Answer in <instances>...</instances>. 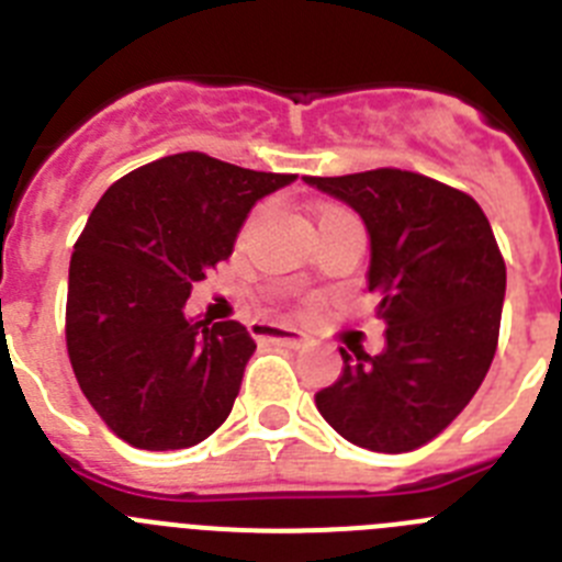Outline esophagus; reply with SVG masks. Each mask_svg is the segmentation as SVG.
I'll return each mask as SVG.
<instances>
[{"mask_svg": "<svg viewBox=\"0 0 562 562\" xmlns=\"http://www.w3.org/2000/svg\"><path fill=\"white\" fill-rule=\"evenodd\" d=\"M252 337L267 342H276V346H286V349H304L306 337L297 329H290V326H278V324H252L250 326Z\"/></svg>", "mask_w": 562, "mask_h": 562, "instance_id": "esophagus-1", "label": "esophagus"}]
</instances>
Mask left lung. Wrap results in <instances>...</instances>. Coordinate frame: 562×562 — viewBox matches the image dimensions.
I'll return each instance as SVG.
<instances>
[{
  "label": "left lung",
  "instance_id": "8db88e82",
  "mask_svg": "<svg viewBox=\"0 0 562 562\" xmlns=\"http://www.w3.org/2000/svg\"><path fill=\"white\" fill-rule=\"evenodd\" d=\"M304 182L360 213L389 326L380 355L340 349V376L315 405L357 448L408 453L464 411L495 357L506 267L493 227L473 196L414 171Z\"/></svg>",
  "mask_w": 562,
  "mask_h": 562
}]
</instances>
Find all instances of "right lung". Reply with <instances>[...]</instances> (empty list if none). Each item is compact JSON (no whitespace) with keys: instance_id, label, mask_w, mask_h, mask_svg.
Segmentation results:
<instances>
[{"instance_id":"1","label":"right lung","mask_w":562,"mask_h":562,"mask_svg":"<svg viewBox=\"0 0 562 562\" xmlns=\"http://www.w3.org/2000/svg\"><path fill=\"white\" fill-rule=\"evenodd\" d=\"M290 182L186 151L126 173L89 213L69 261L67 351L123 441L193 448L227 419L256 340L236 321L188 317L186 301L231 258L252 205Z\"/></svg>"}]
</instances>
